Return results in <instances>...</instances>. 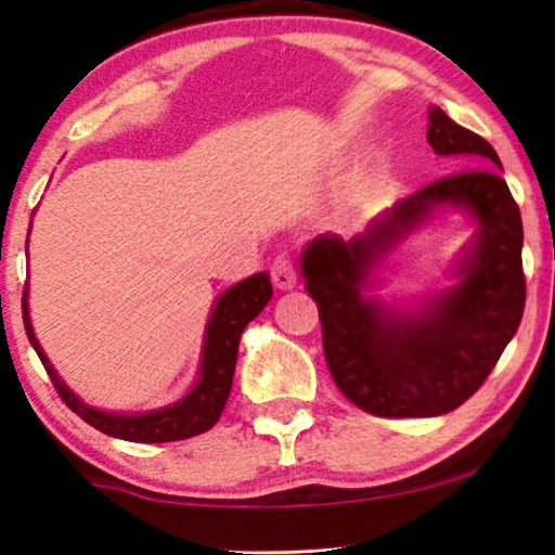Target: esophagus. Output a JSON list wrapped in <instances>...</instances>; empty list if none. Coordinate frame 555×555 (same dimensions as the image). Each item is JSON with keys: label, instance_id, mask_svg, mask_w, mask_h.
I'll use <instances>...</instances> for the list:
<instances>
[{"label": "esophagus", "instance_id": "esophagus-1", "mask_svg": "<svg viewBox=\"0 0 555 555\" xmlns=\"http://www.w3.org/2000/svg\"><path fill=\"white\" fill-rule=\"evenodd\" d=\"M272 285L280 287V291H293L298 285V272H295V264L287 255H278L275 262L270 268Z\"/></svg>", "mask_w": 555, "mask_h": 555}]
</instances>
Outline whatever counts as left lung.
Masks as SVG:
<instances>
[{
  "mask_svg": "<svg viewBox=\"0 0 555 555\" xmlns=\"http://www.w3.org/2000/svg\"><path fill=\"white\" fill-rule=\"evenodd\" d=\"M427 141L439 156L477 169L444 177L401 196L344 240L318 234L300 255V272L318 302L323 351L333 382L376 416H439L480 389L526 308L522 222L495 149L431 105ZM457 210L476 224L474 240L442 292L412 301L377 295L405 242Z\"/></svg>",
  "mask_w": 555,
  "mask_h": 555,
  "instance_id": "8db88e82",
  "label": "left lung"
}]
</instances>
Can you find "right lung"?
Here are the masks:
<instances>
[{"label":"right lung","mask_w":555,"mask_h":555,"mask_svg":"<svg viewBox=\"0 0 555 555\" xmlns=\"http://www.w3.org/2000/svg\"><path fill=\"white\" fill-rule=\"evenodd\" d=\"M29 242V234H27ZM29 285L25 287L22 298V315H25V331L33 348L40 356L42 366L55 384V389L67 406L73 409L80 420H86L90 427L101 429L103 435L126 439V442H179L202 435L211 429L222 416V409L230 399L234 363H237V348L242 331L249 321L260 315V310L272 298V285L268 272H257L240 283L219 293L215 306L209 310L207 328H204L199 371L184 397L173 404L151 409V412H105V409L90 406L57 376L48 356H44L40 340L35 336L33 318H29Z\"/></svg>","instance_id":"right-lung-1"}]
</instances>
